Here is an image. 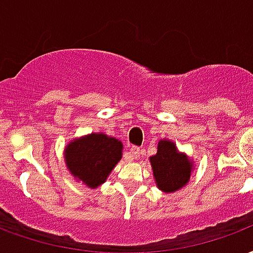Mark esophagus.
Listing matches in <instances>:
<instances>
[{"label": "esophagus", "mask_w": 253, "mask_h": 253, "mask_svg": "<svg viewBox=\"0 0 253 253\" xmlns=\"http://www.w3.org/2000/svg\"><path fill=\"white\" fill-rule=\"evenodd\" d=\"M139 154H141V149H139V147H136V146H132L131 150H130V158H131V160L138 158Z\"/></svg>", "instance_id": "obj_1"}]
</instances>
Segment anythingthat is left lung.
Instances as JSON below:
<instances>
[{"label": "left lung", "instance_id": "1", "mask_svg": "<svg viewBox=\"0 0 253 253\" xmlns=\"http://www.w3.org/2000/svg\"><path fill=\"white\" fill-rule=\"evenodd\" d=\"M155 182L166 193L181 189L190 178L192 165L179 154L173 142L161 141L157 154L150 158Z\"/></svg>", "mask_w": 253, "mask_h": 253}]
</instances>
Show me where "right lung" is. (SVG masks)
Instances as JSON below:
<instances>
[{"instance_id":"right-lung-1","label":"right lung","mask_w":253,"mask_h":253,"mask_svg":"<svg viewBox=\"0 0 253 253\" xmlns=\"http://www.w3.org/2000/svg\"><path fill=\"white\" fill-rule=\"evenodd\" d=\"M121 157V142L104 134H91L75 139L65 149L69 171L89 188L103 184Z\"/></svg>"}]
</instances>
